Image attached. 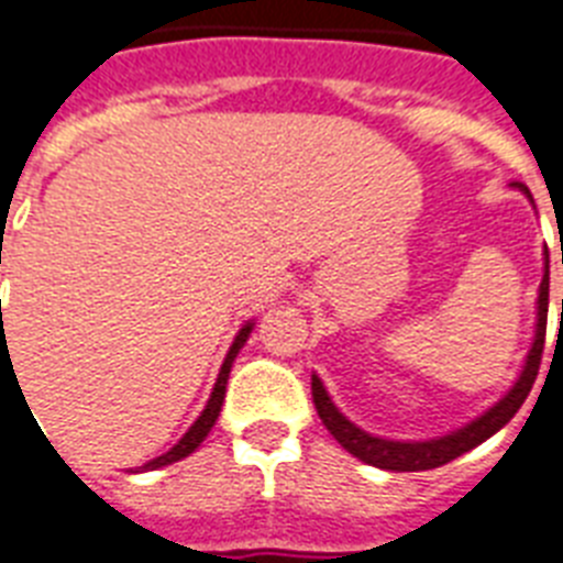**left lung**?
Here are the masks:
<instances>
[{
  "label": "left lung",
  "instance_id": "1",
  "mask_svg": "<svg viewBox=\"0 0 563 563\" xmlns=\"http://www.w3.org/2000/svg\"><path fill=\"white\" fill-rule=\"evenodd\" d=\"M532 201V195L523 184H515ZM547 308H550V255L543 262V278L541 287H538V324H536V342L529 347L527 362H523V371L518 376V383L509 388L504 399H498L495 406L481 415L477 420H472L463 429L445 434L438 440H420V443H406V440H383L374 438L368 431H362L360 426L347 420L333 399L324 391L322 379L313 374V406L319 411V420L324 422V429L331 431L333 438L339 440L342 449L360 457L362 463L376 468H388V472H426V468H438L452 463L460 454L472 452L475 445H481L483 440H489L495 431H500L506 422L518 415V408L523 406V399L532 391V383H536L538 368H541V354H543V336H547Z\"/></svg>",
  "mask_w": 563,
  "mask_h": 563
}]
</instances>
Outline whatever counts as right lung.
Segmentation results:
<instances>
[{
  "label": "right lung",
  "mask_w": 563,
  "mask_h": 563,
  "mask_svg": "<svg viewBox=\"0 0 563 563\" xmlns=\"http://www.w3.org/2000/svg\"><path fill=\"white\" fill-rule=\"evenodd\" d=\"M250 331H253V322H247L244 328L239 331V336H235V342H232L230 354H227L224 365H221V371H218V379H216V388H212V394H209V402L207 408L201 411V417L189 426V431L184 434V438L178 440V443L172 445L169 452L161 454V457L148 460V463H143L141 472H152V468H161V466H169V463H178V460L189 457V454L198 449V445L207 440V434L212 431V426H216L218 415H221V402H224V394H227V379H230V368L232 362H235V356H239V351L244 347V342H247Z\"/></svg>",
  "instance_id": "right-lung-1"
}]
</instances>
